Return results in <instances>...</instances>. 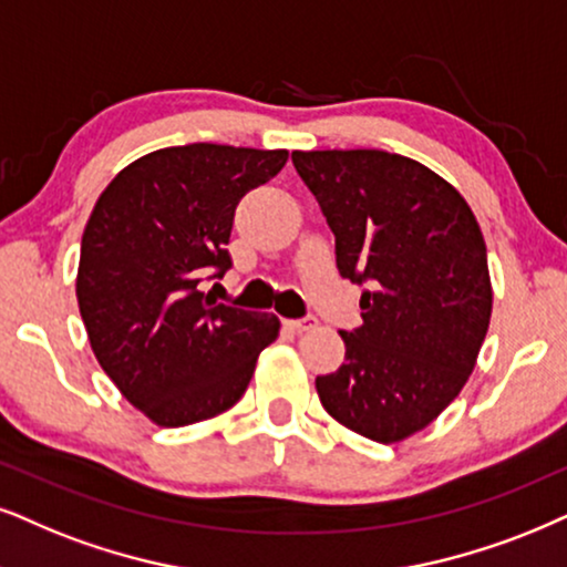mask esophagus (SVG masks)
<instances>
[{"label": "esophagus", "instance_id": "34e87169", "mask_svg": "<svg viewBox=\"0 0 567 567\" xmlns=\"http://www.w3.org/2000/svg\"><path fill=\"white\" fill-rule=\"evenodd\" d=\"M292 332H311V329H317V319L313 317H306V319H288L285 321Z\"/></svg>", "mask_w": 567, "mask_h": 567}]
</instances>
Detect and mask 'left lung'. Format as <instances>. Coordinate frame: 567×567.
Listing matches in <instances>:
<instances>
[{"mask_svg":"<svg viewBox=\"0 0 567 567\" xmlns=\"http://www.w3.org/2000/svg\"><path fill=\"white\" fill-rule=\"evenodd\" d=\"M334 233L337 269L367 285L363 324L340 332L346 363L317 377L324 411L392 444L461 395L492 319L482 227L421 162L377 148L292 152Z\"/></svg>","mask_w":567,"mask_h":567,"instance_id":"obj_1","label":"left lung"}]
</instances>
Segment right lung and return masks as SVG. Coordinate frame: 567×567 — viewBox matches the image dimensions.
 <instances>
[{"instance_id": "1", "label": "right lung", "mask_w": 567, "mask_h": 567, "mask_svg": "<svg viewBox=\"0 0 567 567\" xmlns=\"http://www.w3.org/2000/svg\"><path fill=\"white\" fill-rule=\"evenodd\" d=\"M285 162V148H159L120 169L85 221L75 296L91 350L156 426L233 408L277 340L275 313L217 303L198 285L233 267L235 206Z\"/></svg>"}]
</instances>
